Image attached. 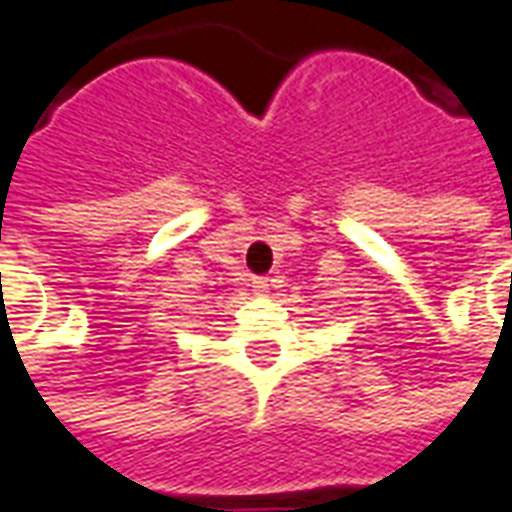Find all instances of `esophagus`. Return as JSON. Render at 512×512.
Masks as SVG:
<instances>
[{"instance_id": "34e87169", "label": "esophagus", "mask_w": 512, "mask_h": 512, "mask_svg": "<svg viewBox=\"0 0 512 512\" xmlns=\"http://www.w3.org/2000/svg\"><path fill=\"white\" fill-rule=\"evenodd\" d=\"M252 288H255L257 296H266L268 288H271V279H268V277H255V279H252Z\"/></svg>"}]
</instances>
